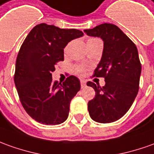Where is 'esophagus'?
I'll list each match as a JSON object with an SVG mask.
<instances>
[{
  "label": "esophagus",
  "mask_w": 154,
  "mask_h": 154,
  "mask_svg": "<svg viewBox=\"0 0 154 154\" xmlns=\"http://www.w3.org/2000/svg\"><path fill=\"white\" fill-rule=\"evenodd\" d=\"M85 85H86L85 81V80H81V81H80V86H81V88L85 87Z\"/></svg>",
  "instance_id": "esophagus-1"
}]
</instances>
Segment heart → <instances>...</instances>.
Here are the masks:
<instances>
[{
    "instance_id": "heart-1",
    "label": "heart",
    "mask_w": 154,
    "mask_h": 154,
    "mask_svg": "<svg viewBox=\"0 0 154 154\" xmlns=\"http://www.w3.org/2000/svg\"><path fill=\"white\" fill-rule=\"evenodd\" d=\"M96 40H99L98 38H88L87 40V43H91V42H94V41H96ZM66 51V48L64 49V52ZM74 71H75V73L76 75H80V76H82L85 74V67L83 66H79V65H76V66L74 67Z\"/></svg>"
}]
</instances>
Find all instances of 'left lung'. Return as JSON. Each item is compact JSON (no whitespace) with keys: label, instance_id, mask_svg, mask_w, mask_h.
<instances>
[{"label":"left lung","instance_id":"left-lung-1","mask_svg":"<svg viewBox=\"0 0 154 154\" xmlns=\"http://www.w3.org/2000/svg\"><path fill=\"white\" fill-rule=\"evenodd\" d=\"M85 32L104 41L101 60L93 76L105 78L106 85L88 82L95 91L88 102V111L95 122L110 123L122 118L132 106L139 90L142 65L135 43L117 26L103 23Z\"/></svg>","mask_w":154,"mask_h":154}]
</instances>
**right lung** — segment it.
<instances>
[{
    "mask_svg": "<svg viewBox=\"0 0 154 154\" xmlns=\"http://www.w3.org/2000/svg\"><path fill=\"white\" fill-rule=\"evenodd\" d=\"M81 31L41 23L35 26L20 48L14 82L26 113L39 123L58 125L66 121L71 100L80 90L79 80L69 76L63 84L54 81L55 65L63 61V48Z\"/></svg>",
    "mask_w": 154,
    "mask_h": 154,
    "instance_id": "right-lung-1",
    "label": "right lung"
}]
</instances>
